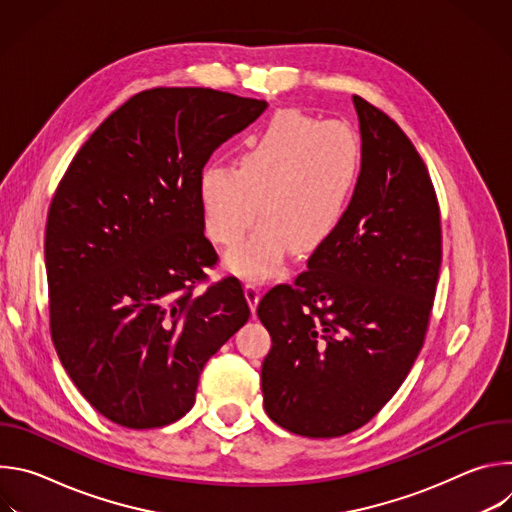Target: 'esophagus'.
<instances>
[{"label": "esophagus", "instance_id": "obj_1", "mask_svg": "<svg viewBox=\"0 0 512 512\" xmlns=\"http://www.w3.org/2000/svg\"><path fill=\"white\" fill-rule=\"evenodd\" d=\"M245 298H247V302H249V306H251V312L255 314L257 304H259V300H261V287H259L257 279L249 277V279L245 281Z\"/></svg>", "mask_w": 512, "mask_h": 512}]
</instances>
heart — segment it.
I'll list each match as a JSON object with an SVG mask.
<instances>
[{
  "label": "heart",
  "mask_w": 512,
  "mask_h": 512,
  "mask_svg": "<svg viewBox=\"0 0 512 512\" xmlns=\"http://www.w3.org/2000/svg\"><path fill=\"white\" fill-rule=\"evenodd\" d=\"M358 133L340 121H320L298 109L267 119L235 160V170L210 166L198 176V206L206 237L235 247L231 271L265 277L287 255L310 257L340 231L362 176Z\"/></svg>",
  "instance_id": "heart-1"
}]
</instances>
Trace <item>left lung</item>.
<instances>
[{
  "mask_svg": "<svg viewBox=\"0 0 512 512\" xmlns=\"http://www.w3.org/2000/svg\"><path fill=\"white\" fill-rule=\"evenodd\" d=\"M364 152L348 218L294 285H275L257 316L271 336L261 367L267 415L304 437L369 423L423 346L442 265L440 206L411 139L352 97Z\"/></svg>",
  "mask_w": 512,
  "mask_h": 512,
  "instance_id": "1",
  "label": "left lung"
}]
</instances>
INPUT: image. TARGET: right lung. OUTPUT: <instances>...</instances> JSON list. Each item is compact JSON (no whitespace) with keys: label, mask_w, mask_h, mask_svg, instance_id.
I'll return each mask as SVG.
<instances>
[{"label":"right lung","mask_w":512,"mask_h":512,"mask_svg":"<svg viewBox=\"0 0 512 512\" xmlns=\"http://www.w3.org/2000/svg\"><path fill=\"white\" fill-rule=\"evenodd\" d=\"M265 109L200 87L137 93L58 184L44 239L50 334L72 383L117 425L184 417L204 364L251 316L237 277L194 296L216 263L196 186Z\"/></svg>","instance_id":"obj_1"}]
</instances>
